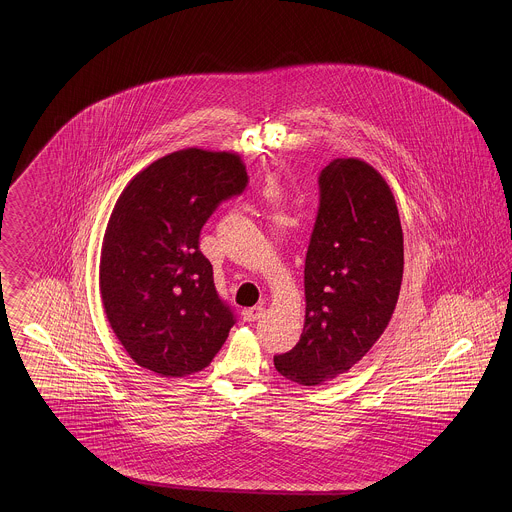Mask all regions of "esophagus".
Listing matches in <instances>:
<instances>
[{
	"mask_svg": "<svg viewBox=\"0 0 512 512\" xmlns=\"http://www.w3.org/2000/svg\"><path fill=\"white\" fill-rule=\"evenodd\" d=\"M265 315V307H251V309H245L244 311V320L245 322H255V320H259V318Z\"/></svg>",
	"mask_w": 512,
	"mask_h": 512,
	"instance_id": "1",
	"label": "esophagus"
}]
</instances>
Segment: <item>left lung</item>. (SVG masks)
Returning <instances> with one entry per match:
<instances>
[{
	"label": "left lung",
	"instance_id": "1",
	"mask_svg": "<svg viewBox=\"0 0 512 512\" xmlns=\"http://www.w3.org/2000/svg\"><path fill=\"white\" fill-rule=\"evenodd\" d=\"M318 186L303 334L274 357L301 386L334 380L365 357L390 324L403 280V230L384 176L361 159H334Z\"/></svg>",
	"mask_w": 512,
	"mask_h": 512
}]
</instances>
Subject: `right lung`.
<instances>
[{"mask_svg":"<svg viewBox=\"0 0 512 512\" xmlns=\"http://www.w3.org/2000/svg\"><path fill=\"white\" fill-rule=\"evenodd\" d=\"M245 186L238 153L188 147L153 161L122 190L103 236L99 292L136 365L182 378L219 353L234 315L215 290L199 232Z\"/></svg>","mask_w":512,"mask_h":512,"instance_id":"obj_1","label":"right lung"}]
</instances>
